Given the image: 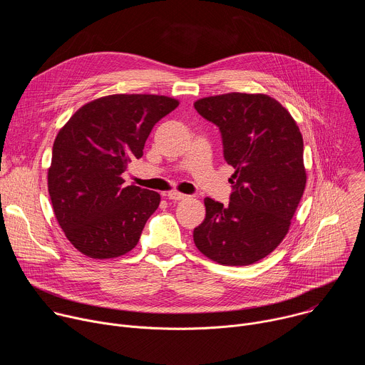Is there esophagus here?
Listing matches in <instances>:
<instances>
[{
  "mask_svg": "<svg viewBox=\"0 0 365 365\" xmlns=\"http://www.w3.org/2000/svg\"><path fill=\"white\" fill-rule=\"evenodd\" d=\"M166 196H168V199H170V200H182V199L186 197V195H183V193H180V192H176V190L169 192Z\"/></svg>",
  "mask_w": 365,
  "mask_h": 365,
  "instance_id": "obj_1",
  "label": "esophagus"
}]
</instances>
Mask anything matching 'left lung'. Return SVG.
I'll list each match as a JSON object with an SVG mask.
<instances>
[{"label": "left lung", "instance_id": "8db88e82", "mask_svg": "<svg viewBox=\"0 0 365 365\" xmlns=\"http://www.w3.org/2000/svg\"><path fill=\"white\" fill-rule=\"evenodd\" d=\"M195 110L220 128L224 159L235 170L228 205L205 197L195 245L220 264H252L282 242L303 195L302 134L282 103L263 93L203 98Z\"/></svg>", "mask_w": 365, "mask_h": 365}]
</instances>
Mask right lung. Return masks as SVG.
I'll return each mask as SVG.
<instances>
[{
	"mask_svg": "<svg viewBox=\"0 0 365 365\" xmlns=\"http://www.w3.org/2000/svg\"><path fill=\"white\" fill-rule=\"evenodd\" d=\"M178 106L160 95H110L79 108L59 131L48 195L61 228L82 254L114 258L137 245L160 195L125 186L121 175L143 155L153 127Z\"/></svg>",
	"mask_w": 365,
	"mask_h": 365,
	"instance_id": "obj_1",
	"label": "right lung"
}]
</instances>
